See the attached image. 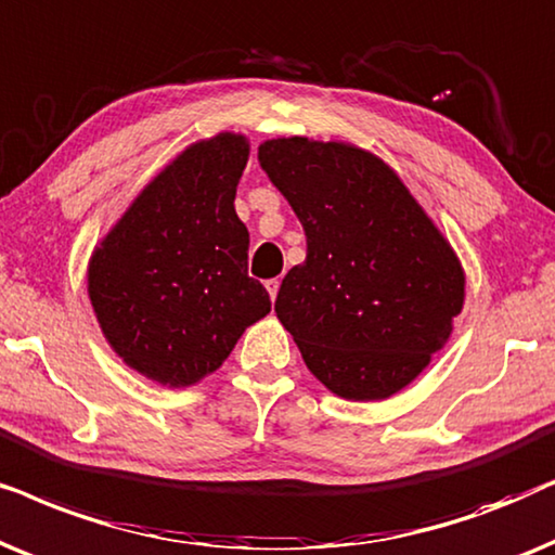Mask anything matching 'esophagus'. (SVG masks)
<instances>
[{
    "label": "esophagus",
    "mask_w": 555,
    "mask_h": 555,
    "mask_svg": "<svg viewBox=\"0 0 555 555\" xmlns=\"http://www.w3.org/2000/svg\"><path fill=\"white\" fill-rule=\"evenodd\" d=\"M279 286H282V282H279V279H269V282H266V289H269V297H271V301L276 299Z\"/></svg>",
    "instance_id": "obj_1"
}]
</instances>
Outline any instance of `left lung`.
I'll return each mask as SVG.
<instances>
[{
  "label": "left lung",
  "mask_w": 555,
  "mask_h": 555,
  "mask_svg": "<svg viewBox=\"0 0 555 555\" xmlns=\"http://www.w3.org/2000/svg\"><path fill=\"white\" fill-rule=\"evenodd\" d=\"M258 162L307 235L276 317L312 375L347 401L409 386L452 335L464 305L454 248L375 154L307 137L269 139Z\"/></svg>",
  "instance_id": "left-lung-1"
}]
</instances>
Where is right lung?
Instances as JSON below:
<instances>
[{"instance_id": "obj_1", "label": "right lung", "mask_w": 555, "mask_h": 555, "mask_svg": "<svg viewBox=\"0 0 555 555\" xmlns=\"http://www.w3.org/2000/svg\"><path fill=\"white\" fill-rule=\"evenodd\" d=\"M248 139L190 144L118 218L88 261L103 337L131 371L184 388L218 371L250 324L271 312L248 276V231L235 188Z\"/></svg>"}]
</instances>
